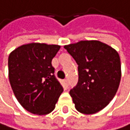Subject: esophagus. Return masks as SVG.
<instances>
[{
    "label": "esophagus",
    "instance_id": "1",
    "mask_svg": "<svg viewBox=\"0 0 130 130\" xmlns=\"http://www.w3.org/2000/svg\"><path fill=\"white\" fill-rule=\"evenodd\" d=\"M62 86L64 87V89H66L68 88V81H67V80H62Z\"/></svg>",
    "mask_w": 130,
    "mask_h": 130
}]
</instances>
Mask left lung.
Masks as SVG:
<instances>
[{
  "instance_id": "1",
  "label": "left lung",
  "mask_w": 130,
  "mask_h": 130,
  "mask_svg": "<svg viewBox=\"0 0 130 130\" xmlns=\"http://www.w3.org/2000/svg\"><path fill=\"white\" fill-rule=\"evenodd\" d=\"M78 64L79 80L70 90L75 108L84 115L100 111L113 100L122 71L117 51L97 40L80 41L64 46Z\"/></svg>"
}]
</instances>
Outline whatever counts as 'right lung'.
Segmentation results:
<instances>
[{"instance_id":"add662e5","label":"right lung","mask_w":130,"mask_h":130,"mask_svg":"<svg viewBox=\"0 0 130 130\" xmlns=\"http://www.w3.org/2000/svg\"><path fill=\"white\" fill-rule=\"evenodd\" d=\"M61 46L32 42L8 56V78L13 93L26 110L38 115L52 112L63 91L54 76L52 59Z\"/></svg>"}]
</instances>
